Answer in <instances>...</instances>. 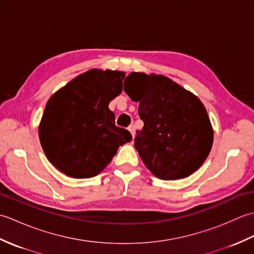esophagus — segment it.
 Segmentation results:
<instances>
[{
    "instance_id": "obj_1",
    "label": "esophagus",
    "mask_w": 254,
    "mask_h": 254,
    "mask_svg": "<svg viewBox=\"0 0 254 254\" xmlns=\"http://www.w3.org/2000/svg\"><path fill=\"white\" fill-rule=\"evenodd\" d=\"M127 128H128V131H130V132H131V134H132V136L134 137V135H135V127H134V126H133V124H132V126H130V127H128Z\"/></svg>"
}]
</instances>
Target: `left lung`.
<instances>
[{
  "mask_svg": "<svg viewBox=\"0 0 254 254\" xmlns=\"http://www.w3.org/2000/svg\"><path fill=\"white\" fill-rule=\"evenodd\" d=\"M124 91L138 102L144 122L134 146L144 165L163 180L196 171L212 149L214 132L202 101L164 75L132 72Z\"/></svg>",
  "mask_w": 254,
  "mask_h": 254,
  "instance_id": "1",
  "label": "left lung"
}]
</instances>
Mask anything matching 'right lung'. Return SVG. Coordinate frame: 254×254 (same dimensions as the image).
I'll list each match as a JSON object with an SVG mask.
<instances>
[{
    "label": "right lung",
    "instance_id": "right-lung-1",
    "mask_svg": "<svg viewBox=\"0 0 254 254\" xmlns=\"http://www.w3.org/2000/svg\"><path fill=\"white\" fill-rule=\"evenodd\" d=\"M120 71L93 68L72 79L48 100L39 124L42 149L50 163L71 178H91L104 170L119 146L131 142L116 127L109 102L122 91Z\"/></svg>",
    "mask_w": 254,
    "mask_h": 254
}]
</instances>
